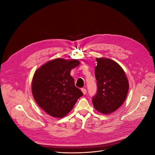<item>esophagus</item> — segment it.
<instances>
[{
	"instance_id": "1",
	"label": "esophagus",
	"mask_w": 155,
	"mask_h": 155,
	"mask_svg": "<svg viewBox=\"0 0 155 155\" xmlns=\"http://www.w3.org/2000/svg\"><path fill=\"white\" fill-rule=\"evenodd\" d=\"M81 91H82V92L83 93V94H86V93H87V90H86V88H81Z\"/></svg>"
}]
</instances>
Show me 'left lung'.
Returning <instances> with one entry per match:
<instances>
[{
    "label": "left lung",
    "mask_w": 155,
    "mask_h": 155,
    "mask_svg": "<svg viewBox=\"0 0 155 155\" xmlns=\"http://www.w3.org/2000/svg\"><path fill=\"white\" fill-rule=\"evenodd\" d=\"M95 77L97 92L92 97L93 105L102 114L114 112L124 104L129 91V82L120 65L107 58H96Z\"/></svg>",
    "instance_id": "obj_1"
}]
</instances>
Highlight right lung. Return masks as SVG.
I'll return each instance as SVG.
<instances>
[{"label": "right lung", "instance_id": "obj_1", "mask_svg": "<svg viewBox=\"0 0 155 155\" xmlns=\"http://www.w3.org/2000/svg\"><path fill=\"white\" fill-rule=\"evenodd\" d=\"M79 63L76 59H56L36 70L32 80V94L37 104L49 115L63 118L83 95L70 75V70Z\"/></svg>", "mask_w": 155, "mask_h": 155}]
</instances>
